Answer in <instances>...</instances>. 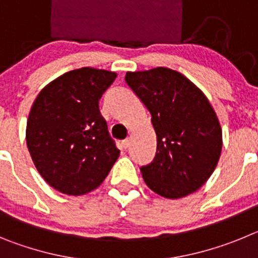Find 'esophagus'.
Here are the masks:
<instances>
[{
  "label": "esophagus",
  "mask_w": 258,
  "mask_h": 258,
  "mask_svg": "<svg viewBox=\"0 0 258 258\" xmlns=\"http://www.w3.org/2000/svg\"><path fill=\"white\" fill-rule=\"evenodd\" d=\"M129 140H125V141H122V143H121V146H122V149H127V147H129Z\"/></svg>",
  "instance_id": "1"
}]
</instances>
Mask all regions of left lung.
<instances>
[{
    "label": "left lung",
    "mask_w": 258,
    "mask_h": 258,
    "mask_svg": "<svg viewBox=\"0 0 258 258\" xmlns=\"http://www.w3.org/2000/svg\"><path fill=\"white\" fill-rule=\"evenodd\" d=\"M125 83L151 115L156 155L141 172L146 184L166 199L199 190L222 151V127L206 94L182 74L165 67L126 72Z\"/></svg>",
    "instance_id": "left-lung-1"
}]
</instances>
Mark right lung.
<instances>
[{
  "label": "right lung",
  "instance_id": "1",
  "mask_svg": "<svg viewBox=\"0 0 258 258\" xmlns=\"http://www.w3.org/2000/svg\"><path fill=\"white\" fill-rule=\"evenodd\" d=\"M117 75L84 67L66 72L36 97L26 141L41 177L66 195H85L104 181L120 151L109 138L99 99Z\"/></svg>",
  "mask_w": 258,
  "mask_h": 258
}]
</instances>
